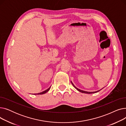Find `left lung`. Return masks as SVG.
Here are the masks:
<instances>
[{
    "label": "left lung",
    "instance_id": "8db88e82",
    "mask_svg": "<svg viewBox=\"0 0 126 126\" xmlns=\"http://www.w3.org/2000/svg\"><path fill=\"white\" fill-rule=\"evenodd\" d=\"M71 83H72V85L74 86V87L76 88V89H77L79 91H80V92H82V93H84V94H94V93H96V92H97L98 91H100V90H98V91H94V92H87V91H83V90H80V89H78V88H77L74 85V84L72 83V82H71Z\"/></svg>",
    "mask_w": 126,
    "mask_h": 126
}]
</instances>
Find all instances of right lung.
<instances>
[{"label": "right lung", "instance_id": "add662e5", "mask_svg": "<svg viewBox=\"0 0 126 126\" xmlns=\"http://www.w3.org/2000/svg\"><path fill=\"white\" fill-rule=\"evenodd\" d=\"M50 87L49 88H48L47 89H46V90H45V91H43V92H40V93L37 94H44L46 93V92H47L50 89Z\"/></svg>", "mask_w": 126, "mask_h": 126}]
</instances>
